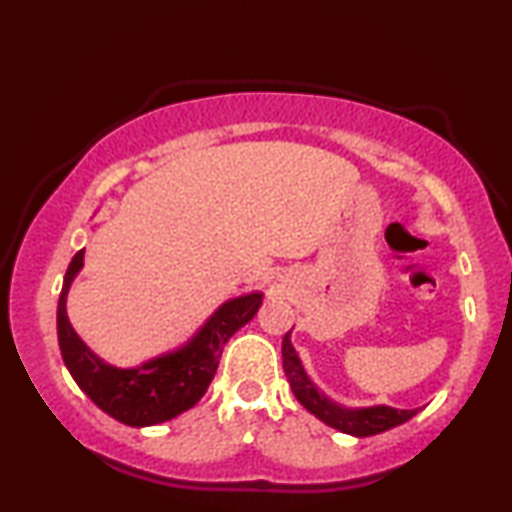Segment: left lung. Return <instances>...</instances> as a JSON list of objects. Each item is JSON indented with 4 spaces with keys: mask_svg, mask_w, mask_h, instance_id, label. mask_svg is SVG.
<instances>
[{
    "mask_svg": "<svg viewBox=\"0 0 512 512\" xmlns=\"http://www.w3.org/2000/svg\"><path fill=\"white\" fill-rule=\"evenodd\" d=\"M282 356H284V373L289 377L293 394L300 403L305 405L312 415H317L321 422H326L333 429L342 433H352V436L366 438L375 436V433H382L387 429H394V426L408 422L412 415H417V410H396L389 408V405H377V408H366V410H342L331 401H326L324 396L314 389V384L307 380L303 366H300L298 354L293 352L289 333L284 335L282 340Z\"/></svg>",
    "mask_w": 512,
    "mask_h": 512,
    "instance_id": "left-lung-1",
    "label": "left lung"
}]
</instances>
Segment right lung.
I'll list each match as a JSON object with an SVG mask.
<instances>
[{"mask_svg": "<svg viewBox=\"0 0 512 512\" xmlns=\"http://www.w3.org/2000/svg\"><path fill=\"white\" fill-rule=\"evenodd\" d=\"M83 265V249L69 263L58 300V342L62 359L76 384L97 408L128 426L167 422L193 408L214 380L226 342L254 319L261 307V293L235 298L221 307L191 345L160 356L142 368L121 370L107 366L83 345L67 319L65 300L69 284Z\"/></svg>", "mask_w": 512, "mask_h": 512, "instance_id": "obj_1", "label": "right lung"}]
</instances>
